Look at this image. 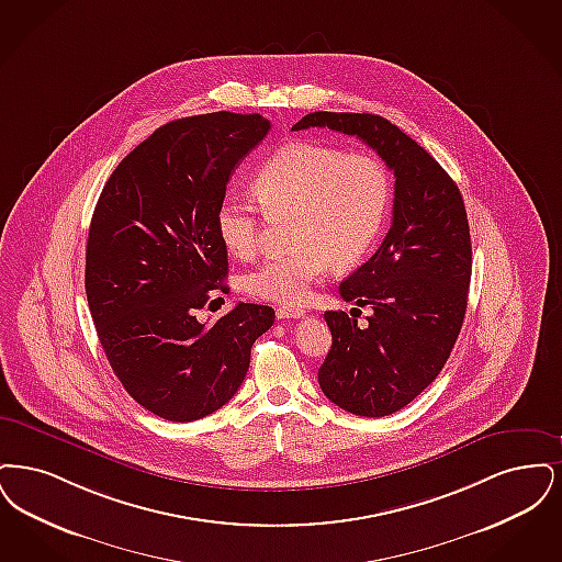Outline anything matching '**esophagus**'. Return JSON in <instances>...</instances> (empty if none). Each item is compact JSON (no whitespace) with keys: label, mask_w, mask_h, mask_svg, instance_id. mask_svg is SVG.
Segmentation results:
<instances>
[{"label":"esophagus","mask_w":562,"mask_h":562,"mask_svg":"<svg viewBox=\"0 0 562 562\" xmlns=\"http://www.w3.org/2000/svg\"><path fill=\"white\" fill-rule=\"evenodd\" d=\"M274 315H277V318H297L304 317V311L297 308V306H279Z\"/></svg>","instance_id":"obj_1"}]
</instances>
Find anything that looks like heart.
I'll return each mask as SVG.
<instances>
[{
	"mask_svg": "<svg viewBox=\"0 0 562 562\" xmlns=\"http://www.w3.org/2000/svg\"><path fill=\"white\" fill-rule=\"evenodd\" d=\"M254 193L270 216H292V249L272 256L245 277L247 292L262 300L300 304L334 265L363 260L389 216L392 180L373 155L293 140L256 171ZM220 241L247 260L260 247V210L228 196L216 212Z\"/></svg>",
	"mask_w": 562,
	"mask_h": 562,
	"instance_id": "obj_1",
	"label": "heart"
}]
</instances>
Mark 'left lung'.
<instances>
[{
  "mask_svg": "<svg viewBox=\"0 0 562 562\" xmlns=\"http://www.w3.org/2000/svg\"><path fill=\"white\" fill-rule=\"evenodd\" d=\"M308 127L357 136L396 178L391 231L340 283L344 302L369 305L372 315L359 324L327 311L334 342L318 369V386L334 405L384 417L437 380L460 336L472 274L464 199L428 150L380 115L317 111L292 130Z\"/></svg>",
  "mask_w": 562,
  "mask_h": 562,
  "instance_id": "obj_1",
  "label": "left lung"
}]
</instances>
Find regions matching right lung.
I'll use <instances>...</instances> for the list:
<instances>
[{"label": "right lung", "mask_w": 562, "mask_h": 562, "mask_svg": "<svg viewBox=\"0 0 562 562\" xmlns=\"http://www.w3.org/2000/svg\"><path fill=\"white\" fill-rule=\"evenodd\" d=\"M269 130L258 113L228 111L166 123L98 196L86 247L98 340L127 394L164 419L228 403L274 321L270 306L245 302L210 325L195 315L228 274L216 231L228 178Z\"/></svg>", "instance_id": "obj_1"}]
</instances>
